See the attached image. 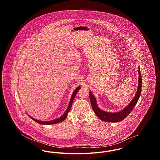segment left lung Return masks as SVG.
Instances as JSON below:
<instances>
[{
  "instance_id": "8db88e82",
  "label": "left lung",
  "mask_w": 160,
  "mask_h": 160,
  "mask_svg": "<svg viewBox=\"0 0 160 160\" xmlns=\"http://www.w3.org/2000/svg\"><path fill=\"white\" fill-rule=\"evenodd\" d=\"M138 88L136 93L131 100V101L128 104V105L125 107L123 110L117 112H108L104 110L100 109L97 106V99L95 98V96L92 93L91 91H89V97L91 102L92 107L95 112V114L100 119L103 121L108 122H118L122 121L127 116L129 115V113L132 112L134 107L136 106L137 101L140 98L141 91H142V76L140 69L138 67Z\"/></svg>"
}]
</instances>
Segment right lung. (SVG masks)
Listing matches in <instances>:
<instances>
[{"label": "right lung", "instance_id": "obj_1", "mask_svg": "<svg viewBox=\"0 0 160 160\" xmlns=\"http://www.w3.org/2000/svg\"><path fill=\"white\" fill-rule=\"evenodd\" d=\"M80 88H81L80 86H78L77 88H76V89L74 90V91L73 92V93H72V95H71L70 101H69L68 106L67 107V108L66 111L65 112V113L62 114L61 116H60L59 118H57V119H56L52 120V121H38L37 119H35V118L31 117V116L29 115L28 114V115L31 118L32 120H33L34 121H35V122H37V123H40V124H42V125H53V124L60 123V122L63 121L67 118V116H68V114L69 112L70 111V110H71V106H72V104L73 100L74 99V98H75V97H76L77 92L80 90Z\"/></svg>", "mask_w": 160, "mask_h": 160}]
</instances>
